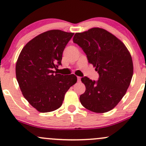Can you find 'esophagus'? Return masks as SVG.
Listing matches in <instances>:
<instances>
[{
	"label": "esophagus",
	"mask_w": 146,
	"mask_h": 146,
	"mask_svg": "<svg viewBox=\"0 0 146 146\" xmlns=\"http://www.w3.org/2000/svg\"><path fill=\"white\" fill-rule=\"evenodd\" d=\"M78 78V82H80V80H81V78H80V77H78V78Z\"/></svg>",
	"instance_id": "obj_1"
}]
</instances>
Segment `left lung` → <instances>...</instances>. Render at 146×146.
Listing matches in <instances>:
<instances>
[{"mask_svg":"<svg viewBox=\"0 0 146 146\" xmlns=\"http://www.w3.org/2000/svg\"><path fill=\"white\" fill-rule=\"evenodd\" d=\"M73 42L86 53L88 63L99 73L98 81L82 78L86 90L80 95L82 105L98 113L115 108L126 93L133 75V63L128 48L116 36L102 28L76 33Z\"/></svg>","mask_w":146,"mask_h":146,"instance_id":"8db88e82","label":"left lung"}]
</instances>
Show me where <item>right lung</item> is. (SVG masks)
<instances>
[{
	"mask_svg": "<svg viewBox=\"0 0 146 146\" xmlns=\"http://www.w3.org/2000/svg\"><path fill=\"white\" fill-rule=\"evenodd\" d=\"M73 33L50 30L30 40L20 53L16 79L24 98L40 113L59 108L65 93L77 82L74 74H57L62 53Z\"/></svg>",
	"mask_w": 146,
	"mask_h": 146,
	"instance_id": "add662e5",
	"label": "right lung"
}]
</instances>
